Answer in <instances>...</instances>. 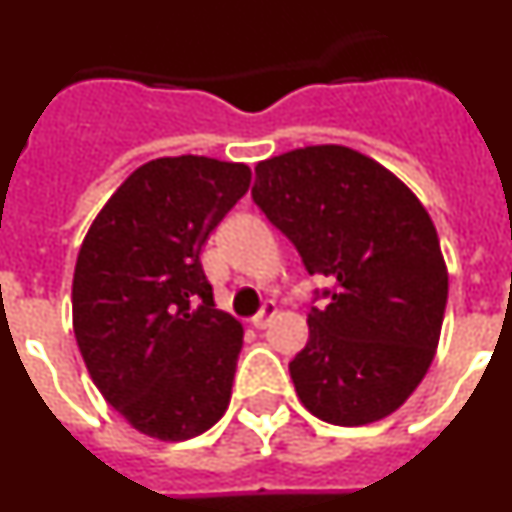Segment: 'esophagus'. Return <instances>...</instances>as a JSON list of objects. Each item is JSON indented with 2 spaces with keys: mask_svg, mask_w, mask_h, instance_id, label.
<instances>
[{
  "mask_svg": "<svg viewBox=\"0 0 512 512\" xmlns=\"http://www.w3.org/2000/svg\"><path fill=\"white\" fill-rule=\"evenodd\" d=\"M279 312V307L274 305V302H266L264 307H261L259 312H256V315H253L251 318V323H253V328H259V330H264L266 325L271 323V318H274V315H277Z\"/></svg>",
  "mask_w": 512,
  "mask_h": 512,
  "instance_id": "1",
  "label": "esophagus"
}]
</instances>
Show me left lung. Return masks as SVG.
Masks as SVG:
<instances>
[{"instance_id": "1", "label": "left lung", "mask_w": 512, "mask_h": 512, "mask_svg": "<svg viewBox=\"0 0 512 512\" xmlns=\"http://www.w3.org/2000/svg\"><path fill=\"white\" fill-rule=\"evenodd\" d=\"M253 202L333 282L307 312L289 374L315 418L366 425L423 382L449 300L436 225L390 169L346 146H307L256 166Z\"/></svg>"}]
</instances>
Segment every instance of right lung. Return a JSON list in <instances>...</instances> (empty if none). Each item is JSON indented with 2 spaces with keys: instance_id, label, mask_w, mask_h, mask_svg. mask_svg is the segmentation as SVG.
<instances>
[{
  "instance_id": "right-lung-1",
  "label": "right lung",
  "mask_w": 512,
  "mask_h": 512,
  "mask_svg": "<svg viewBox=\"0 0 512 512\" xmlns=\"http://www.w3.org/2000/svg\"><path fill=\"white\" fill-rule=\"evenodd\" d=\"M251 187L246 164L166 156L138 166L94 217L74 269V333L102 397L158 441L223 418L243 325L217 310L200 253Z\"/></svg>"
}]
</instances>
